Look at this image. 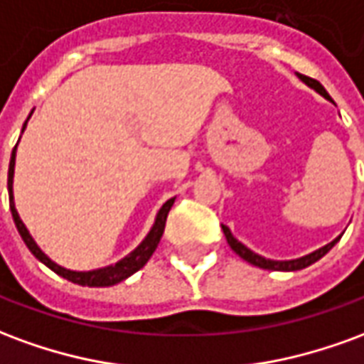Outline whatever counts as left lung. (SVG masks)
<instances>
[{
    "label": "left lung",
    "mask_w": 364,
    "mask_h": 364,
    "mask_svg": "<svg viewBox=\"0 0 364 364\" xmlns=\"http://www.w3.org/2000/svg\"><path fill=\"white\" fill-rule=\"evenodd\" d=\"M302 82L306 83V85H310L312 90H316L320 95H323L326 99H331V97L328 95V91L323 90V85H321L318 80H312V77H308V75H302V74H296ZM222 230H224V236H226V240H228L230 247L234 250V252L242 257V259H245L247 263H252V265H255V267H261V269H269V271H298V269H304L308 267V265H312V263H316L318 259H321L326 253L333 247V245L339 242V237H336L331 244L323 245V247H320L318 252L310 253V255H304V257H300V259H292V261H271V259H265V257H261V255H257V253H253L252 250H247L244 244H240L236 237L232 236V232H230L226 226H222Z\"/></svg>",
    "instance_id": "obj_1"
}]
</instances>
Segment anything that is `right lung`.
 <instances>
[{"mask_svg":"<svg viewBox=\"0 0 364 364\" xmlns=\"http://www.w3.org/2000/svg\"><path fill=\"white\" fill-rule=\"evenodd\" d=\"M25 127H27V122H25ZM23 127V130H25ZM15 150H17V144H15V148H13L11 154V161H9V175H7V189H9V208H11L13 214V220H15V226L19 230L21 237H23V242L27 244V247L31 250V253L35 255L36 259L43 261L44 265L48 269H52L54 273L60 274V277H64L68 281L75 282V284H82V287H111V284H117V282L124 281L128 279L130 274L136 273V271H140V269L148 263V259L151 257V253L156 252V247H158L159 240L164 236V230H166V220H167V214L171 210V206H173L175 198H169L166 205L159 208L158 218H156V224H154V228L150 230V234L146 236L142 244L136 247L134 252L130 253L128 257H124L119 263H114L111 267H105V269H97V271H87V273H80V271H70V269H64L56 265L54 261H50L43 252H41V247L35 244V240L31 237L28 234V230L25 228V224L21 222L19 214L15 210V205H13V167H15Z\"/></svg>","mask_w":364,"mask_h":364,"instance_id":"right-lung-1","label":"right lung"}]
</instances>
